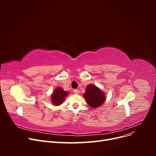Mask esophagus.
Listing matches in <instances>:
<instances>
[{
  "instance_id": "obj_1",
  "label": "esophagus",
  "mask_w": 156,
  "mask_h": 156,
  "mask_svg": "<svg viewBox=\"0 0 156 156\" xmlns=\"http://www.w3.org/2000/svg\"><path fill=\"white\" fill-rule=\"evenodd\" d=\"M73 92L75 93V94H77L78 93H79V90L77 89H75V90H73Z\"/></svg>"
}]
</instances>
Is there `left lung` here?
Wrapping results in <instances>:
<instances>
[{
	"label": "left lung",
	"mask_w": 156,
	"mask_h": 156,
	"mask_svg": "<svg viewBox=\"0 0 156 156\" xmlns=\"http://www.w3.org/2000/svg\"><path fill=\"white\" fill-rule=\"evenodd\" d=\"M83 96L89 106L94 108L101 106L105 100V94L93 84L87 86Z\"/></svg>",
	"instance_id": "1"
}]
</instances>
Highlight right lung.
Instances as JSON below:
<instances>
[{
    "mask_svg": "<svg viewBox=\"0 0 156 156\" xmlns=\"http://www.w3.org/2000/svg\"><path fill=\"white\" fill-rule=\"evenodd\" d=\"M68 95V92L64 91L60 87L56 88L51 96V102L55 105H60L62 104L65 97Z\"/></svg>",
    "mask_w": 156,
    "mask_h": 156,
    "instance_id": "1",
    "label": "right lung"
}]
</instances>
